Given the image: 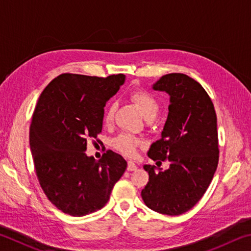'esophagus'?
Masks as SVG:
<instances>
[{"label":"esophagus","instance_id":"1","mask_svg":"<svg viewBox=\"0 0 251 251\" xmlns=\"http://www.w3.org/2000/svg\"><path fill=\"white\" fill-rule=\"evenodd\" d=\"M136 169H137V166H136V164L134 163L133 160H129L128 161V165H127V171L133 172V171H136Z\"/></svg>","mask_w":251,"mask_h":251}]
</instances>
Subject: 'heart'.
<instances>
[{
  "label": "heart",
  "instance_id": "heart-1",
  "mask_svg": "<svg viewBox=\"0 0 251 251\" xmlns=\"http://www.w3.org/2000/svg\"><path fill=\"white\" fill-rule=\"evenodd\" d=\"M130 99L139 106V108H141L143 115L145 116L146 120H148V118H155L159 110V104L154 95H151V93L144 90H136L130 94ZM116 108L117 105L115 101H113V103L108 105V107L105 112L106 124H110L114 121ZM112 144L113 147L118 151H121L122 154L126 156H133L142 142L128 133H121L113 139Z\"/></svg>",
  "mask_w": 251,
  "mask_h": 251
}]
</instances>
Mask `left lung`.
<instances>
[{"label":"left lung","mask_w":251,"mask_h":251,"mask_svg":"<svg viewBox=\"0 0 251 251\" xmlns=\"http://www.w3.org/2000/svg\"><path fill=\"white\" fill-rule=\"evenodd\" d=\"M152 88L166 92L171 104L161 138L151 144L147 154L152 160L168 159L171 164L165 172L144 166L150 180L142 198L151 210L177 216L196 205L217 169V116L207 92L185 74L161 76Z\"/></svg>","instance_id":"8db88e82"}]
</instances>
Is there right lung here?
<instances>
[{
	"label": "right lung",
	"mask_w": 251,
	"mask_h": 251,
	"mask_svg": "<svg viewBox=\"0 0 251 251\" xmlns=\"http://www.w3.org/2000/svg\"><path fill=\"white\" fill-rule=\"evenodd\" d=\"M125 82L65 73L42 92L32 116L29 147L37 179L53 205L75 217L103 208L127 167L107 151L100 160L85 154L88 138L101 131L104 107Z\"/></svg>",
	"instance_id": "1"
}]
</instances>
